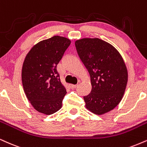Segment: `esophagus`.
<instances>
[{"label":"esophagus","instance_id":"esophagus-1","mask_svg":"<svg viewBox=\"0 0 147 147\" xmlns=\"http://www.w3.org/2000/svg\"><path fill=\"white\" fill-rule=\"evenodd\" d=\"M77 86H78V85H72V84L70 85V88H71L72 89H75V88H77Z\"/></svg>","mask_w":147,"mask_h":147}]
</instances>
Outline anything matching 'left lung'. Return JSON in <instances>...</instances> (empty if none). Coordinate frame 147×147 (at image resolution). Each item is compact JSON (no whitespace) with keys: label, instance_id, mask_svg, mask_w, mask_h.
<instances>
[{"label":"left lung","instance_id":"1","mask_svg":"<svg viewBox=\"0 0 147 147\" xmlns=\"http://www.w3.org/2000/svg\"><path fill=\"white\" fill-rule=\"evenodd\" d=\"M75 47L90 76L91 92L84 96L86 108L98 115L112 110L122 100L128 80L123 57L112 45L98 38L78 40Z\"/></svg>","mask_w":147,"mask_h":147}]
</instances>
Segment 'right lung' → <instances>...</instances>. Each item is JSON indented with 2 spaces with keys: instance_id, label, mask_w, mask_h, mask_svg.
<instances>
[{
  "instance_id": "obj_1",
  "label": "right lung",
  "mask_w": 147,
  "mask_h": 147,
  "mask_svg": "<svg viewBox=\"0 0 147 147\" xmlns=\"http://www.w3.org/2000/svg\"><path fill=\"white\" fill-rule=\"evenodd\" d=\"M70 40L55 36L38 42L26 55L22 69V82L28 100L37 111L53 114L61 109L66 90L57 66Z\"/></svg>"
}]
</instances>
